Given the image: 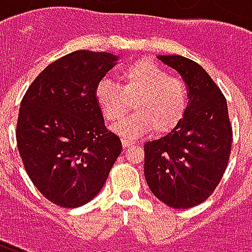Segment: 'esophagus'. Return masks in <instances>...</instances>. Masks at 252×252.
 I'll list each match as a JSON object with an SVG mask.
<instances>
[{"mask_svg":"<svg viewBox=\"0 0 252 252\" xmlns=\"http://www.w3.org/2000/svg\"><path fill=\"white\" fill-rule=\"evenodd\" d=\"M121 143H123V147L124 148L131 147L132 144H133V142H132V140H128V139H121Z\"/></svg>","mask_w":252,"mask_h":252,"instance_id":"34e87169","label":"esophagus"}]
</instances>
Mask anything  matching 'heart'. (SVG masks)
<instances>
[{
  "label": "heart",
  "mask_w": 252,
  "mask_h": 252,
  "mask_svg": "<svg viewBox=\"0 0 252 252\" xmlns=\"http://www.w3.org/2000/svg\"><path fill=\"white\" fill-rule=\"evenodd\" d=\"M120 85L102 78L95 83L94 97L108 121L120 120L133 102L135 113L113 126L126 139H135L153 129L157 135L173 131L189 105L186 83L151 61H137L121 70Z\"/></svg>",
  "instance_id": "obj_1"
}]
</instances>
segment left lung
Instances as JSON below:
<instances>
[{"label":"left lung","mask_w":252,"mask_h":252,"mask_svg":"<svg viewBox=\"0 0 252 252\" xmlns=\"http://www.w3.org/2000/svg\"><path fill=\"white\" fill-rule=\"evenodd\" d=\"M158 59L180 72L189 105L173 131L144 144V175L158 200L188 209L204 202L221 181L231 154L232 126L227 99L198 63L181 55Z\"/></svg>","instance_id":"left-lung-1"}]
</instances>
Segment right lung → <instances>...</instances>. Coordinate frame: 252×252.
<instances>
[{"instance_id":"add662e5","label":"right lung","mask_w":252,"mask_h":252,"mask_svg":"<svg viewBox=\"0 0 252 252\" xmlns=\"http://www.w3.org/2000/svg\"><path fill=\"white\" fill-rule=\"evenodd\" d=\"M116 61L109 52H71L48 64L21 99L20 157L33 185L55 205L93 200L120 155V137L105 126L94 97L95 83Z\"/></svg>"}]
</instances>
